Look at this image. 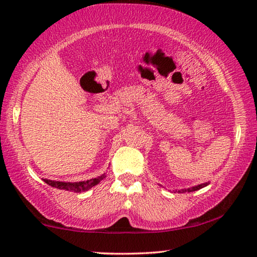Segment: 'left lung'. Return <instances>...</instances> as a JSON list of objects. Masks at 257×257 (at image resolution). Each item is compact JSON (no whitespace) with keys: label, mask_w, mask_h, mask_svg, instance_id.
<instances>
[{"label":"left lung","mask_w":257,"mask_h":257,"mask_svg":"<svg viewBox=\"0 0 257 257\" xmlns=\"http://www.w3.org/2000/svg\"><path fill=\"white\" fill-rule=\"evenodd\" d=\"M209 182H206V184H201V185H199V186H195V187H192V188H188V189H182V191H179V192H182V193H185V192H193V191H198V189H200V188H202V187H205V186H207L208 185Z\"/></svg>","instance_id":"left-lung-1"}]
</instances>
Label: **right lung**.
Wrapping results in <instances>:
<instances>
[{"mask_svg":"<svg viewBox=\"0 0 257 257\" xmlns=\"http://www.w3.org/2000/svg\"><path fill=\"white\" fill-rule=\"evenodd\" d=\"M105 177L104 175H100V177L91 179V180L87 181H80V182H62V181H52V180H48V179H44V181L47 182L48 185L52 186L55 188H59V189H65V191H72V192H84L87 191V189L92 188L93 186H96L99 184V182L103 180Z\"/></svg>","mask_w":257,"mask_h":257,"instance_id":"right-lung-1","label":"right lung"}]
</instances>
